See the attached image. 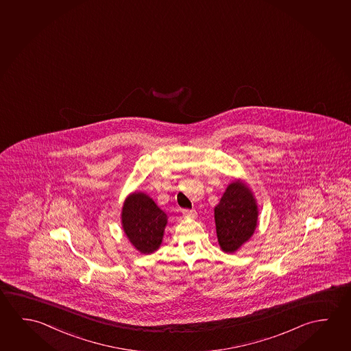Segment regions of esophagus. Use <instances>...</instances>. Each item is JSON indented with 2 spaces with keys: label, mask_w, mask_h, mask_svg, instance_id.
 Segmentation results:
<instances>
[{
  "label": "esophagus",
  "mask_w": 351,
  "mask_h": 351,
  "mask_svg": "<svg viewBox=\"0 0 351 351\" xmlns=\"http://www.w3.org/2000/svg\"><path fill=\"white\" fill-rule=\"evenodd\" d=\"M182 214H184V218H197V212H195V210H190V209H184V210H182Z\"/></svg>",
  "instance_id": "obj_1"
}]
</instances>
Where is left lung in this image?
<instances>
[{
  "label": "left lung",
  "instance_id": "1",
  "mask_svg": "<svg viewBox=\"0 0 351 351\" xmlns=\"http://www.w3.org/2000/svg\"><path fill=\"white\" fill-rule=\"evenodd\" d=\"M219 246L225 253H234L251 239L258 224V206L253 192L242 180L226 187L214 208Z\"/></svg>",
  "mask_w": 351,
  "mask_h": 351
}]
</instances>
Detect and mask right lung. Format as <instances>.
Instances as JSON below:
<instances>
[{
	"mask_svg": "<svg viewBox=\"0 0 351 351\" xmlns=\"http://www.w3.org/2000/svg\"><path fill=\"white\" fill-rule=\"evenodd\" d=\"M121 223L133 247L141 253L150 254L160 247L167 215L149 195L144 192H133L123 202Z\"/></svg>",
	"mask_w": 351,
	"mask_h": 351,
	"instance_id": "add662e5",
	"label": "right lung"
}]
</instances>
